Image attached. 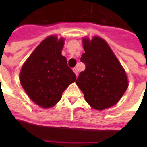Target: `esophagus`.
<instances>
[{
	"label": "esophagus",
	"mask_w": 147,
	"mask_h": 147,
	"mask_svg": "<svg viewBox=\"0 0 147 147\" xmlns=\"http://www.w3.org/2000/svg\"><path fill=\"white\" fill-rule=\"evenodd\" d=\"M73 71L75 72V74H76V76H78V71H77V69L76 67H74L73 68Z\"/></svg>",
	"instance_id": "esophagus-1"
}]
</instances>
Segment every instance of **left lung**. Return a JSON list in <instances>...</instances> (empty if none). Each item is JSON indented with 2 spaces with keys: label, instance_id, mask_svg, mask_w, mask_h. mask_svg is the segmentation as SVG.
I'll return each instance as SVG.
<instances>
[{
  "label": "left lung",
  "instance_id": "1",
  "mask_svg": "<svg viewBox=\"0 0 147 147\" xmlns=\"http://www.w3.org/2000/svg\"><path fill=\"white\" fill-rule=\"evenodd\" d=\"M85 53L80 61L85 70L77 78V86L86 102L97 110L116 105L128 86L125 71L104 39H83Z\"/></svg>",
  "mask_w": 147,
  "mask_h": 147
}]
</instances>
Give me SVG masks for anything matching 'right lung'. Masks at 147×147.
<instances>
[{"label":"right lung","mask_w":147,"mask_h":147,"mask_svg":"<svg viewBox=\"0 0 147 147\" xmlns=\"http://www.w3.org/2000/svg\"><path fill=\"white\" fill-rule=\"evenodd\" d=\"M64 40L49 36L43 40L22 67L20 80L32 101L42 108L54 106L62 94L76 80L61 55Z\"/></svg>","instance_id":"1"}]
</instances>
